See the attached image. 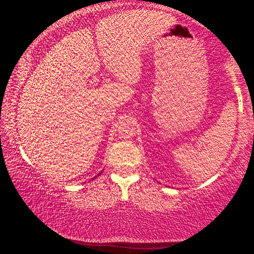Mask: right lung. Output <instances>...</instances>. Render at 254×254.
<instances>
[{"mask_svg":"<svg viewBox=\"0 0 254 254\" xmlns=\"http://www.w3.org/2000/svg\"><path fill=\"white\" fill-rule=\"evenodd\" d=\"M98 176H99V175H98Z\"/></svg>","mask_w":254,"mask_h":254,"instance_id":"right-lung-1","label":"right lung"}]
</instances>
